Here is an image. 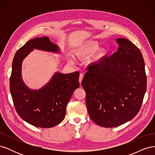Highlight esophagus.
<instances>
[{
  "label": "esophagus",
  "mask_w": 155,
  "mask_h": 155,
  "mask_svg": "<svg viewBox=\"0 0 155 155\" xmlns=\"http://www.w3.org/2000/svg\"><path fill=\"white\" fill-rule=\"evenodd\" d=\"M84 77V74L81 73L80 74H79V83H81V81L83 80V78Z\"/></svg>",
  "instance_id": "esophagus-1"
}]
</instances>
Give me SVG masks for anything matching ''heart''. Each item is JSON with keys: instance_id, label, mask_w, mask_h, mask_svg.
Masks as SVG:
<instances>
[{"instance_id": "obj_1", "label": "heart", "mask_w": 155, "mask_h": 155, "mask_svg": "<svg viewBox=\"0 0 155 155\" xmlns=\"http://www.w3.org/2000/svg\"><path fill=\"white\" fill-rule=\"evenodd\" d=\"M100 44L97 41L88 40L79 45L73 50V54L75 56L79 58H84L90 56L94 54L97 51L94 55V61H99L104 58L108 53V50L105 48H99ZM70 63H72V59H68Z\"/></svg>"}]
</instances>
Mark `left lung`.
<instances>
[{
  "label": "left lung",
  "mask_w": 155,
  "mask_h": 155,
  "mask_svg": "<svg viewBox=\"0 0 155 155\" xmlns=\"http://www.w3.org/2000/svg\"><path fill=\"white\" fill-rule=\"evenodd\" d=\"M116 41L117 51L88 66L81 82L90 118L104 127H118L134 118L147 88L141 51L128 39Z\"/></svg>",
  "instance_id": "1"
}]
</instances>
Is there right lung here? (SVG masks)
<instances>
[{"label":"right lung","mask_w":155,"mask_h":155,"mask_svg":"<svg viewBox=\"0 0 155 155\" xmlns=\"http://www.w3.org/2000/svg\"><path fill=\"white\" fill-rule=\"evenodd\" d=\"M34 49L59 53V46L48 37H36L17 51L10 79L14 106L21 118L37 127L50 128L64 120L66 107L74 91L79 87V72H55L50 81L39 90H31L22 79L23 60Z\"/></svg>","instance_id":"right-lung-1"}]
</instances>
